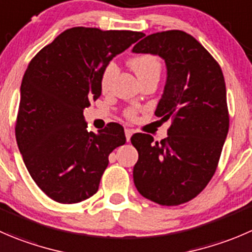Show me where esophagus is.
I'll list each match as a JSON object with an SVG mask.
<instances>
[{"label":"esophagus","instance_id":"obj_1","mask_svg":"<svg viewBox=\"0 0 252 252\" xmlns=\"http://www.w3.org/2000/svg\"><path fill=\"white\" fill-rule=\"evenodd\" d=\"M124 133H126V141H129L130 140V138H131V135H133V129H129V128H126V130H124Z\"/></svg>","mask_w":252,"mask_h":252}]
</instances>
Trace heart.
<instances>
[{
	"mask_svg": "<svg viewBox=\"0 0 252 252\" xmlns=\"http://www.w3.org/2000/svg\"><path fill=\"white\" fill-rule=\"evenodd\" d=\"M130 66L139 80L150 76V75H160L161 71L160 59L155 55H150V54H143V55H138L133 58L130 60ZM117 71H118V67L114 63H109L104 67L103 72L101 75V81H99L102 91L108 92L111 90L112 81H113ZM126 114L129 118H133L136 114V109L129 108L126 112Z\"/></svg>",
	"mask_w": 252,
	"mask_h": 252,
	"instance_id": "b5f03b06",
	"label": "heart"
}]
</instances>
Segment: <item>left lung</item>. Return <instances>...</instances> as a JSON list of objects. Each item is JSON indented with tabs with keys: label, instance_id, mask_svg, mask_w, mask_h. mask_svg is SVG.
Wrapping results in <instances>:
<instances>
[{
	"label": "left lung",
	"instance_id": "8db88e82",
	"mask_svg": "<svg viewBox=\"0 0 252 252\" xmlns=\"http://www.w3.org/2000/svg\"><path fill=\"white\" fill-rule=\"evenodd\" d=\"M131 51L165 60L167 77L155 116L171 119L160 143L150 134L131 136L139 154L134 185L146 199L178 206L201 193L218 166L229 130L223 72L204 46L182 31L150 34Z\"/></svg>",
	"mask_w": 252,
	"mask_h": 252
}]
</instances>
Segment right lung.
Instances as JSON below:
<instances>
[{
  "mask_svg": "<svg viewBox=\"0 0 252 252\" xmlns=\"http://www.w3.org/2000/svg\"><path fill=\"white\" fill-rule=\"evenodd\" d=\"M143 36L140 32L75 27L29 63L16 139L29 175L54 201L72 204L94 196L109 154L126 143L118 123L97 134L87 130L84 109L101 96V75L109 61Z\"/></svg>",
  "mask_w": 252,
  "mask_h": 252,
  "instance_id": "right-lung-1",
  "label": "right lung"
}]
</instances>
